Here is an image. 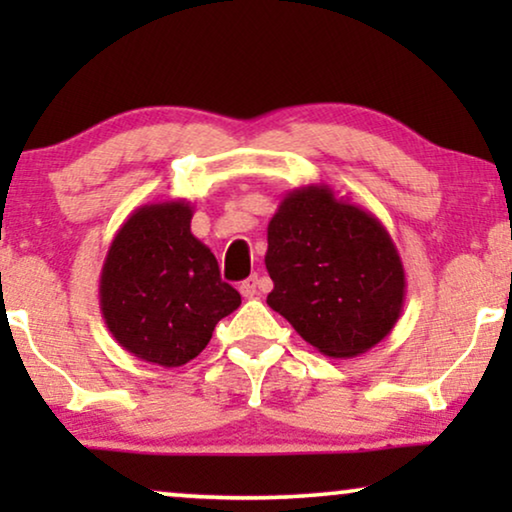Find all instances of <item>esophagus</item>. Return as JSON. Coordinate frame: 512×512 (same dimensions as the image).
I'll return each instance as SVG.
<instances>
[{"label":"esophagus","instance_id":"esophagus-1","mask_svg":"<svg viewBox=\"0 0 512 512\" xmlns=\"http://www.w3.org/2000/svg\"><path fill=\"white\" fill-rule=\"evenodd\" d=\"M258 291H261V277L258 275H251L249 279H244V282L240 284V293L244 298H254Z\"/></svg>","mask_w":512,"mask_h":512}]
</instances>
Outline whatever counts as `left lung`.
<instances>
[{"label":"left lung","mask_w":512,"mask_h":512,"mask_svg":"<svg viewBox=\"0 0 512 512\" xmlns=\"http://www.w3.org/2000/svg\"><path fill=\"white\" fill-rule=\"evenodd\" d=\"M268 305L305 342L352 359L387 338L405 303V270L375 214L324 184L293 188L268 223Z\"/></svg>","instance_id":"8db88e82"}]
</instances>
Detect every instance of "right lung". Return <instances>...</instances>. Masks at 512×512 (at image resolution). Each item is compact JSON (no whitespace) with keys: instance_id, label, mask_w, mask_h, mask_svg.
Wrapping results in <instances>:
<instances>
[{"instance_id":"obj_1","label":"right lung","mask_w":512,"mask_h":512,"mask_svg":"<svg viewBox=\"0 0 512 512\" xmlns=\"http://www.w3.org/2000/svg\"><path fill=\"white\" fill-rule=\"evenodd\" d=\"M186 200L137 207L116 230L100 275L109 333L137 359L179 368L212 340L214 326L242 303L221 282L219 263L191 233Z\"/></svg>"}]
</instances>
